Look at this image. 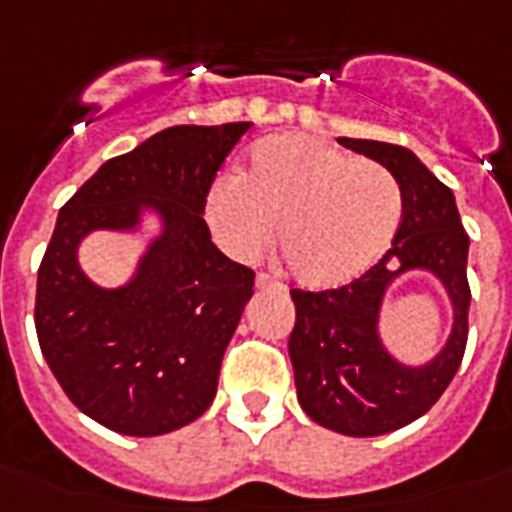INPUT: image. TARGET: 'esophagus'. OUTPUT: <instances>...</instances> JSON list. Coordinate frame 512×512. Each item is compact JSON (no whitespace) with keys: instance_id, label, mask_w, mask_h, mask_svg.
Masks as SVG:
<instances>
[{"instance_id":"1","label":"esophagus","mask_w":512,"mask_h":512,"mask_svg":"<svg viewBox=\"0 0 512 512\" xmlns=\"http://www.w3.org/2000/svg\"><path fill=\"white\" fill-rule=\"evenodd\" d=\"M255 284L257 289H276V292H287V287H284L281 281L273 279V276H268V273H257Z\"/></svg>"}]
</instances>
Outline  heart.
<instances>
[{
  "mask_svg": "<svg viewBox=\"0 0 512 512\" xmlns=\"http://www.w3.org/2000/svg\"><path fill=\"white\" fill-rule=\"evenodd\" d=\"M404 215L396 177L380 164L305 138L257 143L239 177H220L204 201L215 241L233 260H255L279 228L284 263L300 284L340 287L369 271Z\"/></svg>",
  "mask_w": 512,
  "mask_h": 512,
  "instance_id": "obj_1",
  "label": "heart"
}]
</instances>
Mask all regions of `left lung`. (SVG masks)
Segmentation results:
<instances>
[{
	"mask_svg": "<svg viewBox=\"0 0 512 512\" xmlns=\"http://www.w3.org/2000/svg\"><path fill=\"white\" fill-rule=\"evenodd\" d=\"M337 143L380 162L396 177L404 215L388 252L358 279L324 292L292 289L297 319L289 358L305 414L342 436L369 438L422 417L460 369L468 342L470 239L454 193L409 148L353 138ZM406 270L433 272L455 308L453 335L422 367L396 362L376 332L384 292Z\"/></svg>",
	"mask_w": 512,
	"mask_h": 512,
	"instance_id": "left-lung-1",
	"label": "left lung"
}]
</instances>
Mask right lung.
Wrapping results in <instances>:
<instances>
[{"label":"right lung","instance_id":"add662e5","mask_svg":"<svg viewBox=\"0 0 512 512\" xmlns=\"http://www.w3.org/2000/svg\"><path fill=\"white\" fill-rule=\"evenodd\" d=\"M249 122L156 132L108 159L63 204L36 276V337L66 396L108 430L162 436L207 412L255 271L212 244L204 201ZM154 208L163 233L136 276L103 290L78 265L92 230H134Z\"/></svg>","mask_w":512,"mask_h":512}]
</instances>
